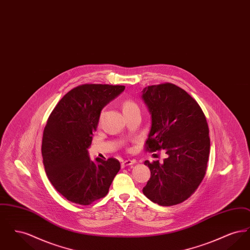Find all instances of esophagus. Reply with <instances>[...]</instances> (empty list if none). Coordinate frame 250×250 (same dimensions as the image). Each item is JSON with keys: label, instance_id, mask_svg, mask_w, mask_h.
<instances>
[{"label": "esophagus", "instance_id": "34e87169", "mask_svg": "<svg viewBox=\"0 0 250 250\" xmlns=\"http://www.w3.org/2000/svg\"><path fill=\"white\" fill-rule=\"evenodd\" d=\"M136 163V160L134 159H126V160H124L122 162V167H125L131 166L133 164Z\"/></svg>", "mask_w": 250, "mask_h": 250}]
</instances>
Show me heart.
I'll use <instances>...</instances> for the list:
<instances>
[{
    "mask_svg": "<svg viewBox=\"0 0 250 250\" xmlns=\"http://www.w3.org/2000/svg\"><path fill=\"white\" fill-rule=\"evenodd\" d=\"M138 107H139L138 105L133 100H130V99H127V100H125L123 103V110H124V112H127L129 110H132L134 108H138Z\"/></svg>",
    "mask_w": 250,
    "mask_h": 250,
    "instance_id": "obj_1",
    "label": "heart"
}]
</instances>
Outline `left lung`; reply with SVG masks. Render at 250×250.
Here are the masks:
<instances>
[{"instance_id":"8db88e82","label":"left lung","mask_w":250,"mask_h":250,"mask_svg":"<svg viewBox=\"0 0 250 250\" xmlns=\"http://www.w3.org/2000/svg\"><path fill=\"white\" fill-rule=\"evenodd\" d=\"M143 101L152 117L145 150H164L167 157L144 164L151 178L143 194L152 202L171 206L188 200L206 173L210 153L209 127L200 105L175 84L145 87Z\"/></svg>"}]
</instances>
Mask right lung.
I'll return each instance as SVG.
<instances>
[{
	"instance_id": "1",
	"label": "right lung",
	"mask_w": 250,
	"mask_h": 250,
	"mask_svg": "<svg viewBox=\"0 0 250 250\" xmlns=\"http://www.w3.org/2000/svg\"><path fill=\"white\" fill-rule=\"evenodd\" d=\"M123 85L83 84L69 91L48 117L42 139L48 178L69 202L89 205L108 192L120 170L111 157L92 161V144L102 108L125 90Z\"/></svg>"
}]
</instances>
